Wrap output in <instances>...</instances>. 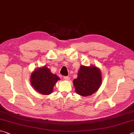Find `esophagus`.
I'll return each instance as SVG.
<instances>
[{"label": "esophagus", "mask_w": 134, "mask_h": 134, "mask_svg": "<svg viewBox=\"0 0 134 134\" xmlns=\"http://www.w3.org/2000/svg\"><path fill=\"white\" fill-rule=\"evenodd\" d=\"M63 79H64L65 81H69L70 80V78L69 76H64L63 77Z\"/></svg>", "instance_id": "esophagus-1"}]
</instances>
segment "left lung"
Listing matches in <instances>:
<instances>
[{"instance_id": "obj_1", "label": "left lung", "mask_w": 134, "mask_h": 134, "mask_svg": "<svg viewBox=\"0 0 134 134\" xmlns=\"http://www.w3.org/2000/svg\"><path fill=\"white\" fill-rule=\"evenodd\" d=\"M100 70L94 65H81L78 77L73 81L76 93L86 97L92 95L99 90L102 83Z\"/></svg>"}]
</instances>
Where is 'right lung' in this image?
<instances>
[{
	"instance_id": "obj_1",
	"label": "right lung",
	"mask_w": 134,
	"mask_h": 134,
	"mask_svg": "<svg viewBox=\"0 0 134 134\" xmlns=\"http://www.w3.org/2000/svg\"><path fill=\"white\" fill-rule=\"evenodd\" d=\"M60 78L51 72L46 66L37 68L30 75V83L36 92L48 95L53 92V87Z\"/></svg>"
}]
</instances>
